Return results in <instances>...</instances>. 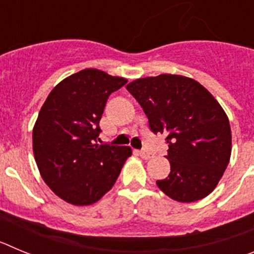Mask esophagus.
Returning a JSON list of instances; mask_svg holds the SVG:
<instances>
[{
	"label": "esophagus",
	"mask_w": 254,
	"mask_h": 254,
	"mask_svg": "<svg viewBox=\"0 0 254 254\" xmlns=\"http://www.w3.org/2000/svg\"><path fill=\"white\" fill-rule=\"evenodd\" d=\"M138 154H140L141 158L145 159V160H147V159H150V158H152V156H154V154H152V152L150 151V150H147V149H142L140 152H138Z\"/></svg>",
	"instance_id": "esophagus-1"
}]
</instances>
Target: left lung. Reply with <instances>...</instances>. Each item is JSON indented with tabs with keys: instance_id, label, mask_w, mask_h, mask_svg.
Instances as JSON below:
<instances>
[{
	"instance_id": "1",
	"label": "left lung",
	"mask_w": 254,
	"mask_h": 254,
	"mask_svg": "<svg viewBox=\"0 0 254 254\" xmlns=\"http://www.w3.org/2000/svg\"><path fill=\"white\" fill-rule=\"evenodd\" d=\"M127 90L140 103L152 133L167 134L170 173L158 187L178 202L210 194L232 154V131L223 108L202 85L179 75L134 80Z\"/></svg>"
}]
</instances>
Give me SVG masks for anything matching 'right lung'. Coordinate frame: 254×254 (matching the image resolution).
<instances>
[{"label":"right lung","instance_id":"add662e5","mask_svg":"<svg viewBox=\"0 0 254 254\" xmlns=\"http://www.w3.org/2000/svg\"><path fill=\"white\" fill-rule=\"evenodd\" d=\"M126 82L100 69H82L61 81L40 109L33 129L35 161L47 186L68 203L86 206L102 198L131 156L128 146L98 143L108 98Z\"/></svg>","mask_w":254,"mask_h":254}]
</instances>
